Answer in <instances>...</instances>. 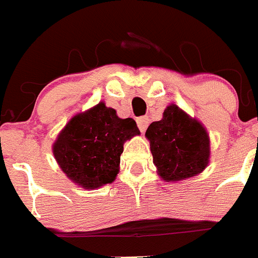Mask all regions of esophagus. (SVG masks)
Here are the masks:
<instances>
[{
    "label": "esophagus",
    "instance_id": "esophagus-1",
    "mask_svg": "<svg viewBox=\"0 0 258 258\" xmlns=\"http://www.w3.org/2000/svg\"><path fill=\"white\" fill-rule=\"evenodd\" d=\"M137 126H139L141 134H144L146 131L147 126H149V118L147 117H140V118H137Z\"/></svg>",
    "mask_w": 258,
    "mask_h": 258
}]
</instances>
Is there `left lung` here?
I'll list each match as a JSON object with an SVG mask.
<instances>
[{"mask_svg": "<svg viewBox=\"0 0 258 258\" xmlns=\"http://www.w3.org/2000/svg\"><path fill=\"white\" fill-rule=\"evenodd\" d=\"M152 161L164 181L176 182L197 176L211 159V139L201 121L171 103L162 118L152 122L145 134Z\"/></svg>", "mask_w": 258, "mask_h": 258, "instance_id": "8db88e82", "label": "left lung"}]
</instances>
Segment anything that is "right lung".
<instances>
[{
	"instance_id": "obj_1",
	"label": "right lung",
	"mask_w": 258,
	"mask_h": 258,
	"mask_svg": "<svg viewBox=\"0 0 258 258\" xmlns=\"http://www.w3.org/2000/svg\"><path fill=\"white\" fill-rule=\"evenodd\" d=\"M137 135L134 119L119 118L116 109L99 102L69 119L52 144V155L72 182L99 189L116 180L123 144Z\"/></svg>"
}]
</instances>
